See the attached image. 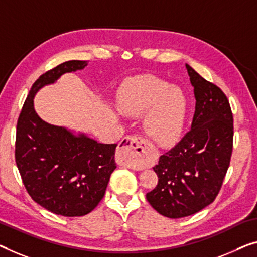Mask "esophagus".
<instances>
[{"mask_svg":"<svg viewBox=\"0 0 257 257\" xmlns=\"http://www.w3.org/2000/svg\"><path fill=\"white\" fill-rule=\"evenodd\" d=\"M147 149V142L140 136H125L118 147L117 162L129 168H141L142 156Z\"/></svg>","mask_w":257,"mask_h":257,"instance_id":"obj_1","label":"esophagus"}]
</instances>
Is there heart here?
I'll list each match as a JSON object with an SVG mask.
<instances>
[{
	"label": "heart",
	"instance_id": "b5f03b06",
	"mask_svg": "<svg viewBox=\"0 0 257 257\" xmlns=\"http://www.w3.org/2000/svg\"><path fill=\"white\" fill-rule=\"evenodd\" d=\"M118 110L128 116L144 118V132L156 144H172L181 133L186 101L181 92L153 76H143L125 83L117 99Z\"/></svg>",
	"mask_w": 257,
	"mask_h": 257
}]
</instances>
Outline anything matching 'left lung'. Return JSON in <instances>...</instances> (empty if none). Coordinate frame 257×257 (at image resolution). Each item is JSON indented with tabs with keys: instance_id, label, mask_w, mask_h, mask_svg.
Returning a JSON list of instances; mask_svg holds the SVG:
<instances>
[{
	"instance_id": "8db88e82",
	"label": "left lung",
	"mask_w": 257,
	"mask_h": 257,
	"mask_svg": "<svg viewBox=\"0 0 257 257\" xmlns=\"http://www.w3.org/2000/svg\"><path fill=\"white\" fill-rule=\"evenodd\" d=\"M196 99L191 128L153 167L158 185L147 194L163 216H190L214 201L223 185L233 149V115L217 85L186 64Z\"/></svg>"
}]
</instances>
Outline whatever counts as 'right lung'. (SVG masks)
I'll return each mask as SVG.
<instances>
[{
	"label": "right lung",
	"instance_id": "1",
	"mask_svg": "<svg viewBox=\"0 0 257 257\" xmlns=\"http://www.w3.org/2000/svg\"><path fill=\"white\" fill-rule=\"evenodd\" d=\"M86 66L87 61H67L41 75L17 121L15 159L23 183L34 202L64 217L87 214L102 200L116 168V144L98 143L85 134L47 123L34 110L33 98L63 74Z\"/></svg>",
	"mask_w": 257,
	"mask_h": 257
}]
</instances>
